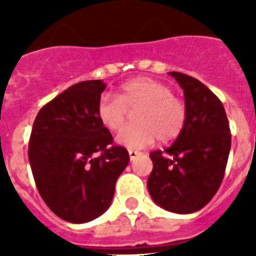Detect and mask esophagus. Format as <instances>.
I'll return each instance as SVG.
<instances>
[{"instance_id": "34e87169", "label": "esophagus", "mask_w": 256, "mask_h": 256, "mask_svg": "<svg viewBox=\"0 0 256 256\" xmlns=\"http://www.w3.org/2000/svg\"><path fill=\"white\" fill-rule=\"evenodd\" d=\"M138 156H140V152H136V150H128V156H130V160H134Z\"/></svg>"}]
</instances>
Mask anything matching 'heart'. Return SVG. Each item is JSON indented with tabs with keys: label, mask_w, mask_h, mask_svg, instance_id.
<instances>
[{
	"label": "heart",
	"mask_w": 256,
	"mask_h": 256,
	"mask_svg": "<svg viewBox=\"0 0 256 256\" xmlns=\"http://www.w3.org/2000/svg\"><path fill=\"white\" fill-rule=\"evenodd\" d=\"M128 110L136 112V124L116 136L124 148L138 150L154 144L168 142L180 134L186 122V106L172 96L168 85L150 78H136L120 88L116 96L104 94L98 100L96 116L104 128L112 132L122 130Z\"/></svg>",
	"instance_id": "obj_1"
}]
</instances>
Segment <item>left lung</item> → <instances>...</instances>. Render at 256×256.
Here are the masks:
<instances>
[{
	"label": "left lung",
	"mask_w": 256,
	"mask_h": 256,
	"mask_svg": "<svg viewBox=\"0 0 256 256\" xmlns=\"http://www.w3.org/2000/svg\"><path fill=\"white\" fill-rule=\"evenodd\" d=\"M168 74L183 90L186 122L164 152H150L148 188L164 210L191 214L206 206L222 183L231 148L230 126L222 102L202 82L178 72Z\"/></svg>",
	"instance_id": "8db88e82"
}]
</instances>
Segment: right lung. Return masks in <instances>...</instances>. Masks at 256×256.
Instances as JSON below:
<instances>
[{
	"instance_id": "obj_1",
	"label": "right lung",
	"mask_w": 256,
	"mask_h": 256,
	"mask_svg": "<svg viewBox=\"0 0 256 256\" xmlns=\"http://www.w3.org/2000/svg\"><path fill=\"white\" fill-rule=\"evenodd\" d=\"M106 84L70 86L40 110L29 140V162L38 192L50 210L70 223L98 218L112 204L128 152L96 116Z\"/></svg>"
}]
</instances>
